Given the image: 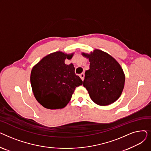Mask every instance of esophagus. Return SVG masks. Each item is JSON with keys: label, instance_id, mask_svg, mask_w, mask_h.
<instances>
[{"label": "esophagus", "instance_id": "obj_1", "mask_svg": "<svg viewBox=\"0 0 151 151\" xmlns=\"http://www.w3.org/2000/svg\"><path fill=\"white\" fill-rule=\"evenodd\" d=\"M80 78H81V80L83 81V80H84V73H81V74H80Z\"/></svg>", "mask_w": 151, "mask_h": 151}]
</instances>
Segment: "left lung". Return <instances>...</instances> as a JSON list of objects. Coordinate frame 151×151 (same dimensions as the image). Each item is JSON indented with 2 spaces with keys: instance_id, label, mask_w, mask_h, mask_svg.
<instances>
[{
  "instance_id": "obj_1",
  "label": "left lung",
  "mask_w": 151,
  "mask_h": 151,
  "mask_svg": "<svg viewBox=\"0 0 151 151\" xmlns=\"http://www.w3.org/2000/svg\"><path fill=\"white\" fill-rule=\"evenodd\" d=\"M81 54L90 62L83 86L91 99L100 106L113 104L120 97L124 88L125 78L122 68L111 55L100 50Z\"/></svg>"
}]
</instances>
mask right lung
<instances>
[{
  "label": "right lung",
  "mask_w": 151,
  "mask_h": 151,
  "mask_svg": "<svg viewBox=\"0 0 151 151\" xmlns=\"http://www.w3.org/2000/svg\"><path fill=\"white\" fill-rule=\"evenodd\" d=\"M73 53L56 51L46 55L32 69L30 84L34 97L47 109H56L66 106L76 87L83 81L75 73L73 63L67 65Z\"/></svg>",
  "instance_id": "1"
}]
</instances>
